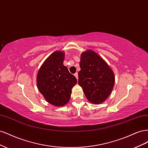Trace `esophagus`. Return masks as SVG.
<instances>
[{
    "instance_id": "esophagus-1",
    "label": "esophagus",
    "mask_w": 148,
    "mask_h": 148,
    "mask_svg": "<svg viewBox=\"0 0 148 148\" xmlns=\"http://www.w3.org/2000/svg\"><path fill=\"white\" fill-rule=\"evenodd\" d=\"M74 75H75V77H76V78H77V79H78V73H75L74 74Z\"/></svg>"
}]
</instances>
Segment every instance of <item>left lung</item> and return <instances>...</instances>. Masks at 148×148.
<instances>
[{
    "instance_id": "8db88e82",
    "label": "left lung",
    "mask_w": 148,
    "mask_h": 148,
    "mask_svg": "<svg viewBox=\"0 0 148 148\" xmlns=\"http://www.w3.org/2000/svg\"><path fill=\"white\" fill-rule=\"evenodd\" d=\"M81 70L78 72V84L87 99L93 104L104 102L112 90L115 77L106 62L91 50L81 56Z\"/></svg>"
}]
</instances>
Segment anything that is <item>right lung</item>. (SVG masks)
<instances>
[{"mask_svg":"<svg viewBox=\"0 0 148 148\" xmlns=\"http://www.w3.org/2000/svg\"><path fill=\"white\" fill-rule=\"evenodd\" d=\"M64 53L56 51L40 68L37 75L39 92L46 100L55 106H63L70 99L71 88L77 83L75 76L64 65Z\"/></svg>","mask_w":148,"mask_h":148,"instance_id":"add662e5","label":"right lung"}]
</instances>
